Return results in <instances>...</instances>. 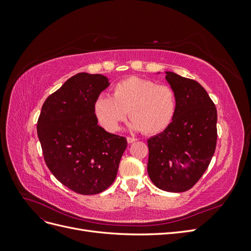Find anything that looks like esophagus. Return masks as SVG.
I'll list each match as a JSON object with an SVG mask.
<instances>
[{"mask_svg":"<svg viewBox=\"0 0 251 251\" xmlns=\"http://www.w3.org/2000/svg\"><path fill=\"white\" fill-rule=\"evenodd\" d=\"M136 140H137V139L133 138V137H127V138H126V141H127L128 143H133V142H135Z\"/></svg>","mask_w":251,"mask_h":251,"instance_id":"34e87169","label":"esophagus"}]
</instances>
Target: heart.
<instances>
[{
	"instance_id": "obj_1",
	"label": "heart",
	"mask_w": 251,
	"mask_h": 251,
	"mask_svg": "<svg viewBox=\"0 0 251 251\" xmlns=\"http://www.w3.org/2000/svg\"><path fill=\"white\" fill-rule=\"evenodd\" d=\"M128 116L132 130L154 135L170 126L176 112V96L172 88L151 79L128 77L116 83L113 94L100 95L95 114L109 132H116Z\"/></svg>"
}]
</instances>
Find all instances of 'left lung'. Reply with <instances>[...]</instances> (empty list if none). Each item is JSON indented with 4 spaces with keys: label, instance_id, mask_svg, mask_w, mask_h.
Listing matches in <instances>:
<instances>
[{
    "label": "left lung",
    "instance_id": "left-lung-1",
    "mask_svg": "<svg viewBox=\"0 0 251 251\" xmlns=\"http://www.w3.org/2000/svg\"><path fill=\"white\" fill-rule=\"evenodd\" d=\"M165 73L176 96V112L163 132L148 139V173L158 188L182 193L199 181L215 154L217 109L199 82Z\"/></svg>",
    "mask_w": 251,
    "mask_h": 251
}]
</instances>
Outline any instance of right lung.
Returning a JSON list of instances; mask_svg holds the SVG:
<instances>
[{
    "mask_svg": "<svg viewBox=\"0 0 251 251\" xmlns=\"http://www.w3.org/2000/svg\"><path fill=\"white\" fill-rule=\"evenodd\" d=\"M109 86L101 74L77 73L48 96L37 120L48 169L80 195L100 194L113 183L127 147L125 137L97 125L95 102Z\"/></svg>",
    "mask_w": 251,
    "mask_h": 251,
    "instance_id": "add662e5",
    "label": "right lung"
}]
</instances>
